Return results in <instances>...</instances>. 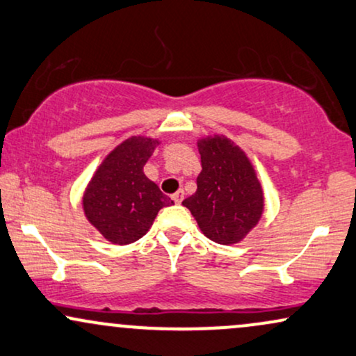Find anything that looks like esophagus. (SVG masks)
<instances>
[{
  "mask_svg": "<svg viewBox=\"0 0 356 356\" xmlns=\"http://www.w3.org/2000/svg\"><path fill=\"white\" fill-rule=\"evenodd\" d=\"M182 199H184V191H177V192H175V194L172 195V200H174L175 204H181Z\"/></svg>",
  "mask_w": 356,
  "mask_h": 356,
  "instance_id": "34e87169",
  "label": "esophagus"
}]
</instances>
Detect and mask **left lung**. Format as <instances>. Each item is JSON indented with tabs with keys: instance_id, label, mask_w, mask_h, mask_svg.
Instances as JSON below:
<instances>
[{
	"instance_id": "left-lung-1",
	"label": "left lung",
	"mask_w": 356,
	"mask_h": 356,
	"mask_svg": "<svg viewBox=\"0 0 356 356\" xmlns=\"http://www.w3.org/2000/svg\"><path fill=\"white\" fill-rule=\"evenodd\" d=\"M200 170L195 194L182 205L191 211L202 234L212 242H241L264 213L262 184L247 154L225 136L197 140Z\"/></svg>"
}]
</instances>
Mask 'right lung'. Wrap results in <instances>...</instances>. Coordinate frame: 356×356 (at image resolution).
<instances>
[{"label":"right lung","instance_id":"obj_1","mask_svg":"<svg viewBox=\"0 0 356 356\" xmlns=\"http://www.w3.org/2000/svg\"><path fill=\"white\" fill-rule=\"evenodd\" d=\"M159 144L152 137H129L106 156L86 187V219L111 243L127 245L139 241L151 229L157 212L174 204L144 174L145 162Z\"/></svg>","mask_w":356,"mask_h":356}]
</instances>
